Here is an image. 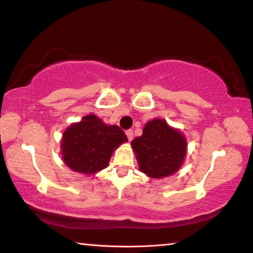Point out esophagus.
<instances>
[{
	"label": "esophagus",
	"instance_id": "34e87169",
	"mask_svg": "<svg viewBox=\"0 0 253 253\" xmlns=\"http://www.w3.org/2000/svg\"><path fill=\"white\" fill-rule=\"evenodd\" d=\"M126 135H127L128 140H131L132 138H134V131H132L131 129L126 130Z\"/></svg>",
	"mask_w": 253,
	"mask_h": 253
}]
</instances>
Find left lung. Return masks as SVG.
<instances>
[{
  "label": "left lung",
  "mask_w": 253,
  "mask_h": 253,
  "mask_svg": "<svg viewBox=\"0 0 253 253\" xmlns=\"http://www.w3.org/2000/svg\"><path fill=\"white\" fill-rule=\"evenodd\" d=\"M131 147L140 171L157 179L178 171L187 154L185 136L159 118L146 124L142 135L131 141Z\"/></svg>",
  "instance_id": "8db88e82"
}]
</instances>
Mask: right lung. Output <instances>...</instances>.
<instances>
[{
	"mask_svg": "<svg viewBox=\"0 0 253 253\" xmlns=\"http://www.w3.org/2000/svg\"><path fill=\"white\" fill-rule=\"evenodd\" d=\"M127 136L116 125H106L90 114L64 131L62 158L73 171L93 174L108 166L113 151Z\"/></svg>",
	"mask_w": 253,
	"mask_h": 253,
	"instance_id": "add662e5",
	"label": "right lung"
}]
</instances>
